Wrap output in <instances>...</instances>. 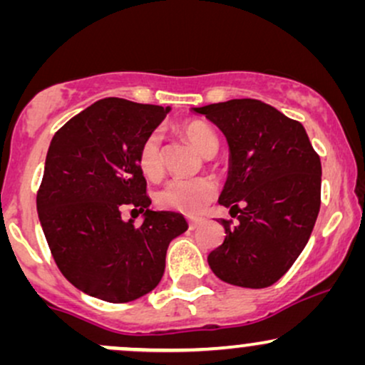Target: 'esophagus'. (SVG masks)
I'll use <instances>...</instances> for the list:
<instances>
[{"label":"esophagus","instance_id":"obj_1","mask_svg":"<svg viewBox=\"0 0 365 365\" xmlns=\"http://www.w3.org/2000/svg\"><path fill=\"white\" fill-rule=\"evenodd\" d=\"M202 225V220L200 217H188V226H190V230H195L197 226Z\"/></svg>","mask_w":365,"mask_h":365}]
</instances>
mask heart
Segmentation results:
<instances>
[{"mask_svg": "<svg viewBox=\"0 0 365 365\" xmlns=\"http://www.w3.org/2000/svg\"><path fill=\"white\" fill-rule=\"evenodd\" d=\"M182 133L202 156H212L217 149V137L215 130L199 120L185 121L182 125ZM137 165L148 178H158L163 173L161 150H159V135L150 133L142 142ZM216 182L209 177L197 178H175L166 183L156 194V202L166 211L182 212L187 216H195L202 212L216 197Z\"/></svg>", "mask_w": 365, "mask_h": 365, "instance_id": "b5f03b06", "label": "heart"}]
</instances>
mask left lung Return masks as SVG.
Segmentation results:
<instances>
[{
	"label": "left lung",
	"instance_id": "1",
	"mask_svg": "<svg viewBox=\"0 0 365 365\" xmlns=\"http://www.w3.org/2000/svg\"><path fill=\"white\" fill-rule=\"evenodd\" d=\"M223 132L228 178L220 200L237 223L221 220L225 242L207 255L223 282L266 288L307 245L321 206V159L299 121L257 99L192 108Z\"/></svg>",
	"mask_w": 365,
	"mask_h": 365
}]
</instances>
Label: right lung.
Segmentation results:
<instances>
[{
  "mask_svg": "<svg viewBox=\"0 0 365 365\" xmlns=\"http://www.w3.org/2000/svg\"><path fill=\"white\" fill-rule=\"evenodd\" d=\"M170 110L106 98L66 121L49 144L37 192L44 237L63 276L104 302L154 290L170 242L188 228L178 212L149 207L137 165L142 142ZM125 205L145 212L140 227L120 217Z\"/></svg>",
  "mask_w": 365,
  "mask_h": 365,
  "instance_id": "add662e5",
  "label": "right lung"
}]
</instances>
